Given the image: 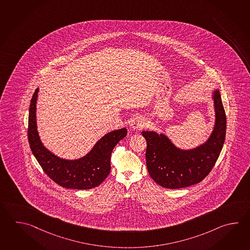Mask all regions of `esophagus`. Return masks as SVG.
<instances>
[{
  "mask_svg": "<svg viewBox=\"0 0 250 250\" xmlns=\"http://www.w3.org/2000/svg\"><path fill=\"white\" fill-rule=\"evenodd\" d=\"M130 126L133 130H142L146 126L145 119L143 117H136L133 118L130 123Z\"/></svg>",
  "mask_w": 250,
  "mask_h": 250,
  "instance_id": "1",
  "label": "esophagus"
}]
</instances>
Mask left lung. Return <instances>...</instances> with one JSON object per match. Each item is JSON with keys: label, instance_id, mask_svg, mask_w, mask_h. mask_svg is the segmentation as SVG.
Segmentation results:
<instances>
[{"label": "left lung", "instance_id": "obj_1", "mask_svg": "<svg viewBox=\"0 0 250 250\" xmlns=\"http://www.w3.org/2000/svg\"><path fill=\"white\" fill-rule=\"evenodd\" d=\"M215 123L208 140L197 148H176L165 134L143 131L147 141L146 164L150 177L160 186L180 188L199 184L219 158L226 133V115L219 90L213 93Z\"/></svg>", "mask_w": 250, "mask_h": 250}]
</instances>
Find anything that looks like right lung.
Returning a JSON list of instances; mask_svg holds the SVG:
<instances>
[{
	"mask_svg": "<svg viewBox=\"0 0 250 250\" xmlns=\"http://www.w3.org/2000/svg\"><path fill=\"white\" fill-rule=\"evenodd\" d=\"M37 88L31 99L27 136L31 150L44 173L63 188L89 189L95 188L110 173V156L113 148L127 134L122 128L107 133L97 142L86 156L66 160L59 158L42 145L36 125Z\"/></svg>",
	"mask_w": 250,
	"mask_h": 250,
	"instance_id": "right-lung-1",
	"label": "right lung"
}]
</instances>
